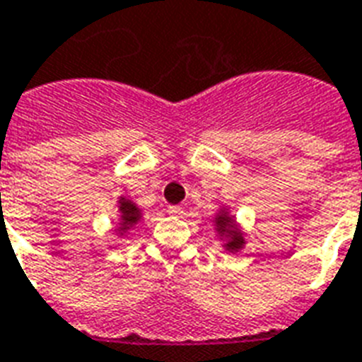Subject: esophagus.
I'll return each mask as SVG.
<instances>
[{"label": "esophagus", "mask_w": 362, "mask_h": 362, "mask_svg": "<svg viewBox=\"0 0 362 362\" xmlns=\"http://www.w3.org/2000/svg\"><path fill=\"white\" fill-rule=\"evenodd\" d=\"M182 212H184L182 206H169V214H173V216H182Z\"/></svg>", "instance_id": "obj_1"}]
</instances>
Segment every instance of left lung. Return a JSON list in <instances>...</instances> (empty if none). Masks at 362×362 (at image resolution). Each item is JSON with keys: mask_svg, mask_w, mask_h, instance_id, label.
<instances>
[{"mask_svg": "<svg viewBox=\"0 0 362 362\" xmlns=\"http://www.w3.org/2000/svg\"><path fill=\"white\" fill-rule=\"evenodd\" d=\"M214 231H216L218 241L222 243V248L226 252H239L247 245V233L243 231V228L237 224L235 216L231 214L228 206H220L218 212L214 214Z\"/></svg>", "mask_w": 362, "mask_h": 362, "instance_id": "left-lung-1", "label": "left lung"}]
</instances>
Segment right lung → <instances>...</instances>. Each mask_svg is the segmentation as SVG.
I'll return each instance as SVG.
<instances>
[{
    "label": "right lung",
    "instance_id": "add662e5",
    "mask_svg": "<svg viewBox=\"0 0 362 362\" xmlns=\"http://www.w3.org/2000/svg\"><path fill=\"white\" fill-rule=\"evenodd\" d=\"M117 212H119V218H117V226L114 228L117 237H125L142 222V216H144L142 209L125 195H121L117 199Z\"/></svg>",
    "mask_w": 362,
    "mask_h": 362
}]
</instances>
